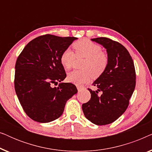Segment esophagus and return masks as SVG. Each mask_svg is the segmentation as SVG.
<instances>
[{"label": "esophagus", "mask_w": 152, "mask_h": 152, "mask_svg": "<svg viewBox=\"0 0 152 152\" xmlns=\"http://www.w3.org/2000/svg\"><path fill=\"white\" fill-rule=\"evenodd\" d=\"M77 90H78V92H80V91H82V88H83V87H81V86H77Z\"/></svg>", "instance_id": "1"}]
</instances>
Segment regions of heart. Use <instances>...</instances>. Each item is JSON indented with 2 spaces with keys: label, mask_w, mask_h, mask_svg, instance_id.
Returning a JSON list of instances; mask_svg holds the SVG:
<instances>
[{
  "label": "heart",
  "mask_w": 152,
  "mask_h": 152,
  "mask_svg": "<svg viewBox=\"0 0 152 152\" xmlns=\"http://www.w3.org/2000/svg\"><path fill=\"white\" fill-rule=\"evenodd\" d=\"M72 46L76 56L70 48H66L60 57L61 65L70 70L73 67L76 57L85 59L81 65L82 70H75L68 75L67 79L70 82L81 86L88 82L91 76L95 79L98 78L105 72L109 64V57L102 51L100 45L84 39L75 42Z\"/></svg>",
  "instance_id": "1"
}]
</instances>
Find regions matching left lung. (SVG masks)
Returning <instances> with one entry per match:
<instances>
[{
  "label": "left lung",
  "instance_id": "8db88e82",
  "mask_svg": "<svg viewBox=\"0 0 152 152\" xmlns=\"http://www.w3.org/2000/svg\"><path fill=\"white\" fill-rule=\"evenodd\" d=\"M91 40L107 49L109 64L105 72L93 82L97 90L88 88L91 99L83 104L82 110L93 124L106 125L115 121L127 109L136 86V70L129 53L121 43L107 37Z\"/></svg>",
  "mask_w": 152,
  "mask_h": 152
}]
</instances>
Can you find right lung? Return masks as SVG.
Here are the masks:
<instances>
[{"label": "right lung", "instance_id": "1", "mask_svg": "<svg viewBox=\"0 0 152 152\" xmlns=\"http://www.w3.org/2000/svg\"><path fill=\"white\" fill-rule=\"evenodd\" d=\"M77 38L52 34L30 41L16 59L14 87L20 105L29 118L45 123L59 118L66 103L77 93L71 83H60L66 77L60 57Z\"/></svg>", "mask_w": 152, "mask_h": 152}]
</instances>
